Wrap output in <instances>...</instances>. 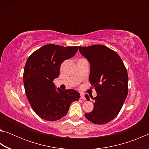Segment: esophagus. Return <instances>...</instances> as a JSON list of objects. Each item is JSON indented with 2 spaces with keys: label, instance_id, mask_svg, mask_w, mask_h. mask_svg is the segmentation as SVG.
Listing matches in <instances>:
<instances>
[{
  "label": "esophagus",
  "instance_id": "obj_1",
  "mask_svg": "<svg viewBox=\"0 0 149 149\" xmlns=\"http://www.w3.org/2000/svg\"><path fill=\"white\" fill-rule=\"evenodd\" d=\"M80 99H82V100H85V97L84 94H83V93H81V97H80Z\"/></svg>",
  "mask_w": 149,
  "mask_h": 149
}]
</instances>
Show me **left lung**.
I'll list each match as a JSON object with an SVG mask.
<instances>
[{
  "label": "left lung",
  "mask_w": 149,
  "mask_h": 149,
  "mask_svg": "<svg viewBox=\"0 0 149 149\" xmlns=\"http://www.w3.org/2000/svg\"><path fill=\"white\" fill-rule=\"evenodd\" d=\"M79 50L90 64L89 81L97 91L94 109L85 118L97 124H104L117 116L127 97L128 75L122 59L107 47L95 45L79 47ZM88 101L90 98L85 95Z\"/></svg>",
  "instance_id": "1"
}]
</instances>
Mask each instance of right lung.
I'll return each instance as SVG.
<instances>
[{
	"instance_id": "1",
	"label": "right lung",
	"mask_w": 149,
	"mask_h": 149,
	"mask_svg": "<svg viewBox=\"0 0 149 149\" xmlns=\"http://www.w3.org/2000/svg\"><path fill=\"white\" fill-rule=\"evenodd\" d=\"M78 47L44 45L27 59L24 71L25 91L30 105L37 116L47 121L61 119L67 114L72 102L80 94L74 89L62 90L55 86L60 65L74 56Z\"/></svg>"
}]
</instances>
